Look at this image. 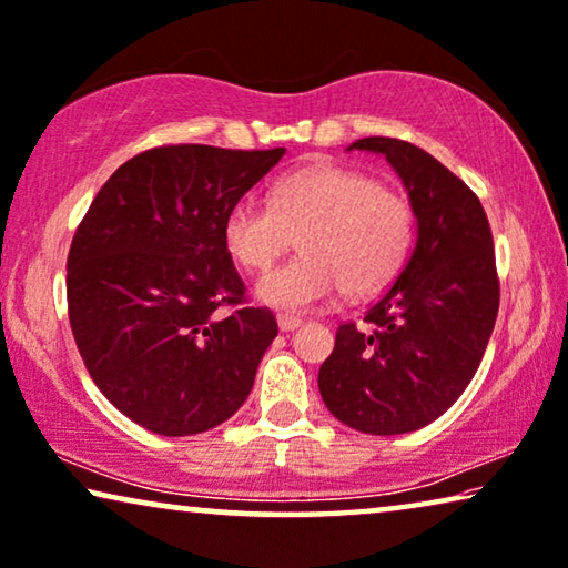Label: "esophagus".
Returning a JSON list of instances; mask_svg holds the SVG:
<instances>
[{
	"instance_id": "esophagus-1",
	"label": "esophagus",
	"mask_w": 568,
	"mask_h": 568,
	"mask_svg": "<svg viewBox=\"0 0 568 568\" xmlns=\"http://www.w3.org/2000/svg\"><path fill=\"white\" fill-rule=\"evenodd\" d=\"M276 323H278V331L290 333V331H297V327L302 325V320L294 317V315H278Z\"/></svg>"
}]
</instances>
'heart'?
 <instances>
[{
  "mask_svg": "<svg viewBox=\"0 0 568 568\" xmlns=\"http://www.w3.org/2000/svg\"><path fill=\"white\" fill-rule=\"evenodd\" d=\"M300 235L302 256L261 278L258 300L278 310H310L341 290L382 292L413 251L415 212L405 194L356 169L312 163L271 184L268 202L243 196L225 217V243L237 264L266 271Z\"/></svg>",
  "mask_w": 568,
  "mask_h": 568,
  "instance_id": "obj_1",
  "label": "heart"
}]
</instances>
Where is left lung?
<instances>
[{
  "label": "left lung",
  "instance_id": "8db88e82",
  "mask_svg": "<svg viewBox=\"0 0 568 568\" xmlns=\"http://www.w3.org/2000/svg\"><path fill=\"white\" fill-rule=\"evenodd\" d=\"M351 148L386 155L402 176L417 241L399 276L366 310L364 327L338 325L317 384L327 409L353 430L413 433L462 397L495 331L491 227L479 196L423 148L379 135Z\"/></svg>",
  "mask_w": 568,
  "mask_h": 568
}]
</instances>
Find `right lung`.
Instances as JSON below:
<instances>
[{
	"label": "right lung",
	"instance_id": "obj_1",
	"mask_svg": "<svg viewBox=\"0 0 568 568\" xmlns=\"http://www.w3.org/2000/svg\"><path fill=\"white\" fill-rule=\"evenodd\" d=\"M284 153L151 148L79 223L65 261L73 341L104 397L145 430L204 433L248 397L278 327L245 297L225 217Z\"/></svg>",
	"mask_w": 568,
	"mask_h": 568
}]
</instances>
